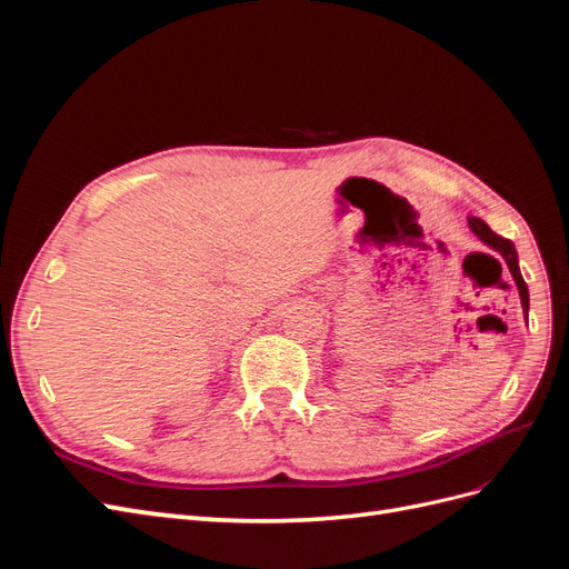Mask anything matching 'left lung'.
I'll return each mask as SVG.
<instances>
[{"label": "left lung", "instance_id": "8db88e82", "mask_svg": "<svg viewBox=\"0 0 569 569\" xmlns=\"http://www.w3.org/2000/svg\"><path fill=\"white\" fill-rule=\"evenodd\" d=\"M468 226H470V232L479 239V242H485L489 249H493L496 253H501V258L506 261L512 280H515V287H518V295H520V303H522V313H525V320L529 316V289H527V282L522 278L520 272V261H518V249H515V244L510 242V239L496 234L485 220L477 218V216H468Z\"/></svg>", "mask_w": 569, "mask_h": 569}]
</instances>
